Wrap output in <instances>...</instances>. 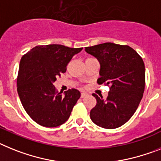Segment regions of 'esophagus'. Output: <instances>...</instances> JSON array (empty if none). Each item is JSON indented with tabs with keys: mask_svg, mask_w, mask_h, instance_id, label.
<instances>
[{
	"mask_svg": "<svg viewBox=\"0 0 161 161\" xmlns=\"http://www.w3.org/2000/svg\"><path fill=\"white\" fill-rule=\"evenodd\" d=\"M86 96H87V94L83 92V93H82V94H81V98H84V97H86Z\"/></svg>",
	"mask_w": 161,
	"mask_h": 161,
	"instance_id": "obj_1",
	"label": "esophagus"
}]
</instances>
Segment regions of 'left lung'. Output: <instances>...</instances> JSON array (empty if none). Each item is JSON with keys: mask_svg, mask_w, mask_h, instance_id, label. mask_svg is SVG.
<instances>
[{"mask_svg": "<svg viewBox=\"0 0 161 161\" xmlns=\"http://www.w3.org/2000/svg\"><path fill=\"white\" fill-rule=\"evenodd\" d=\"M100 63L98 83L109 86L106 100L92 94L96 105L90 112L92 121L105 129L121 126L134 115L145 89V66L142 57L128 45L104 43L86 47Z\"/></svg>", "mask_w": 161, "mask_h": 161, "instance_id": "obj_1", "label": "left lung"}]
</instances>
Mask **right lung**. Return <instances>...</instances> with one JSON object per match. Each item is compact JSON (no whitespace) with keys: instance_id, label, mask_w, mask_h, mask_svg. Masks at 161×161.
Masks as SVG:
<instances>
[{"instance_id":"right-lung-1","label":"right lung","mask_w":161,"mask_h":161,"mask_svg":"<svg viewBox=\"0 0 161 161\" xmlns=\"http://www.w3.org/2000/svg\"><path fill=\"white\" fill-rule=\"evenodd\" d=\"M82 47L61 44L38 45L22 56L17 78V90L25 111L45 127H57L68 120L80 92L69 89L62 94L53 86L57 77Z\"/></svg>"}]
</instances>
